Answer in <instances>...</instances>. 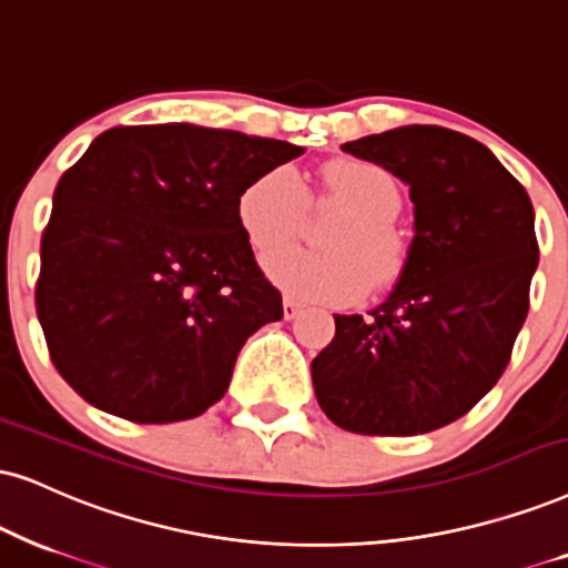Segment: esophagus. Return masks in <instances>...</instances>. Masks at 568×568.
Returning a JSON list of instances; mask_svg holds the SVG:
<instances>
[{
	"label": "esophagus",
	"instance_id": "1",
	"mask_svg": "<svg viewBox=\"0 0 568 568\" xmlns=\"http://www.w3.org/2000/svg\"><path fill=\"white\" fill-rule=\"evenodd\" d=\"M298 312H301V304H296V301H291V298L283 301V317L285 320H293Z\"/></svg>",
	"mask_w": 568,
	"mask_h": 568
}]
</instances>
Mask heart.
<instances>
[{
	"instance_id": "heart-1",
	"label": "heart",
	"mask_w": 568,
	"mask_h": 568,
	"mask_svg": "<svg viewBox=\"0 0 568 568\" xmlns=\"http://www.w3.org/2000/svg\"><path fill=\"white\" fill-rule=\"evenodd\" d=\"M325 185L348 217L337 220L325 235L327 254L280 251L264 262L267 277L285 296L322 304H351L367 291L369 275L385 283L400 270L404 246L390 222L400 210V191L393 175L364 160H335L325 168ZM306 185L288 164H280L251 181L239 196V222L260 254L288 246L304 227Z\"/></svg>"
}]
</instances>
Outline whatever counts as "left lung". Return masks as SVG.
<instances>
[{"instance_id":"left-lung-1","label":"left lung","mask_w":568,"mask_h":568,"mask_svg":"<svg viewBox=\"0 0 568 568\" xmlns=\"http://www.w3.org/2000/svg\"><path fill=\"white\" fill-rule=\"evenodd\" d=\"M408 185L414 239L396 288L362 314H335L312 362L317 400L358 435L450 425L504 375L529 312L535 210L490 149L440 125L343 143Z\"/></svg>"}]
</instances>
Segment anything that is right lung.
Segmentation results:
<instances>
[{"mask_svg": "<svg viewBox=\"0 0 568 568\" xmlns=\"http://www.w3.org/2000/svg\"><path fill=\"white\" fill-rule=\"evenodd\" d=\"M304 149L191 123L97 135L54 189L36 314L78 396L139 425L204 414L248 335L283 317L239 222L251 181Z\"/></svg>", "mask_w": 568, "mask_h": 568, "instance_id": "add662e5", "label": "right lung"}]
</instances>
